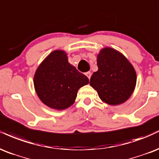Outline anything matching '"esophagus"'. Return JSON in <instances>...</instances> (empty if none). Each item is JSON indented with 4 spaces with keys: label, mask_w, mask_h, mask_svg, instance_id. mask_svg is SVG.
<instances>
[{
    "label": "esophagus",
    "mask_w": 159,
    "mask_h": 159,
    "mask_svg": "<svg viewBox=\"0 0 159 159\" xmlns=\"http://www.w3.org/2000/svg\"><path fill=\"white\" fill-rule=\"evenodd\" d=\"M85 76H86L87 77L89 78V80H90V78H91V72H90V71H88V72H86V73H85Z\"/></svg>",
    "instance_id": "1"
}]
</instances>
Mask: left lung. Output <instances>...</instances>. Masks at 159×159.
I'll return each instance as SVG.
<instances>
[{
	"label": "left lung",
	"mask_w": 159,
	"mask_h": 159,
	"mask_svg": "<svg viewBox=\"0 0 159 159\" xmlns=\"http://www.w3.org/2000/svg\"><path fill=\"white\" fill-rule=\"evenodd\" d=\"M98 70L90 80L102 102L117 106L131 97L136 85L135 68L126 57L111 48H102L97 59Z\"/></svg>",
	"instance_id": "1"
}]
</instances>
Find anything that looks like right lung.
<instances>
[{
    "instance_id": "add662e5",
    "label": "right lung",
    "mask_w": 159,
    "mask_h": 159,
    "mask_svg": "<svg viewBox=\"0 0 159 159\" xmlns=\"http://www.w3.org/2000/svg\"><path fill=\"white\" fill-rule=\"evenodd\" d=\"M89 83V78L68 62L65 51L59 50L50 53L39 65L33 80L41 101L59 111L72 106L78 90Z\"/></svg>"
}]
</instances>
